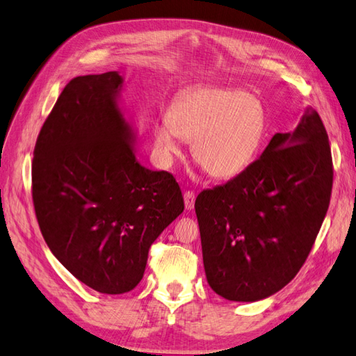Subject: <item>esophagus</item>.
Segmentation results:
<instances>
[{
    "label": "esophagus",
    "mask_w": 356,
    "mask_h": 356,
    "mask_svg": "<svg viewBox=\"0 0 356 356\" xmlns=\"http://www.w3.org/2000/svg\"><path fill=\"white\" fill-rule=\"evenodd\" d=\"M184 205L186 210H193L195 208V193L193 192H186L184 193Z\"/></svg>",
    "instance_id": "34e87169"
}]
</instances>
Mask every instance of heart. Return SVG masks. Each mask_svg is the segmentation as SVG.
Here are the masks:
<instances>
[{"instance_id":"obj_1","label":"heart","mask_w":356,"mask_h":356,"mask_svg":"<svg viewBox=\"0 0 356 356\" xmlns=\"http://www.w3.org/2000/svg\"><path fill=\"white\" fill-rule=\"evenodd\" d=\"M268 113L255 93L223 86H204L178 97L168 119L154 127V146L170 164L181 154V138L192 142L193 160L208 175L234 178L261 151Z\"/></svg>"}]
</instances>
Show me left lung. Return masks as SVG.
<instances>
[{
  "label": "left lung",
  "instance_id": "1",
  "mask_svg": "<svg viewBox=\"0 0 356 356\" xmlns=\"http://www.w3.org/2000/svg\"><path fill=\"white\" fill-rule=\"evenodd\" d=\"M332 157L318 113L276 133L250 166L195 202L207 281L219 296L257 302L285 287L313 248L331 201Z\"/></svg>",
  "mask_w": 356,
  "mask_h": 356
}]
</instances>
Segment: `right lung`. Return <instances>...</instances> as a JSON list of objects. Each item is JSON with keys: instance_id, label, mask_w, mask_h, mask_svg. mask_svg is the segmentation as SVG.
<instances>
[{"instance_id": "1", "label": "right lung", "mask_w": 356, "mask_h": 356, "mask_svg": "<svg viewBox=\"0 0 356 356\" xmlns=\"http://www.w3.org/2000/svg\"><path fill=\"white\" fill-rule=\"evenodd\" d=\"M116 71L76 76L43 124L31 168L42 236L78 281L106 294L140 282L149 248L184 210L179 186L137 160Z\"/></svg>"}]
</instances>
